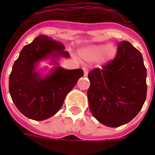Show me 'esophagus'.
<instances>
[{"label": "esophagus", "mask_w": 155, "mask_h": 155, "mask_svg": "<svg viewBox=\"0 0 155 155\" xmlns=\"http://www.w3.org/2000/svg\"><path fill=\"white\" fill-rule=\"evenodd\" d=\"M83 71H84V74L85 75V76H86V75L88 74V69L87 68L84 67L83 68Z\"/></svg>", "instance_id": "obj_1"}]
</instances>
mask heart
<instances>
[{
	"label": "heart",
	"instance_id": "heart-1",
	"mask_svg": "<svg viewBox=\"0 0 155 155\" xmlns=\"http://www.w3.org/2000/svg\"><path fill=\"white\" fill-rule=\"evenodd\" d=\"M117 49L114 45H91L80 51V55L85 61H93L98 60L101 64L113 61L116 56Z\"/></svg>",
	"mask_w": 155,
	"mask_h": 155
}]
</instances>
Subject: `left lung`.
I'll return each mask as SVG.
<instances>
[{
    "mask_svg": "<svg viewBox=\"0 0 155 155\" xmlns=\"http://www.w3.org/2000/svg\"><path fill=\"white\" fill-rule=\"evenodd\" d=\"M146 76L141 53L130 42H120L114 60L88 74L89 106L94 118L113 128L133 120L146 100Z\"/></svg>",
    "mask_w": 155,
    "mask_h": 155,
    "instance_id": "left-lung-1",
    "label": "left lung"
}]
</instances>
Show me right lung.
<instances>
[{
	"label": "right lung",
	"instance_id": "1",
	"mask_svg": "<svg viewBox=\"0 0 155 155\" xmlns=\"http://www.w3.org/2000/svg\"><path fill=\"white\" fill-rule=\"evenodd\" d=\"M69 58L64 45L46 35H39L26 45L15 61L9 77V91L14 104L29 119L44 120L53 116L62 107L66 94L83 76L81 69L65 70L54 67L41 77L35 71L39 61L48 57Z\"/></svg>",
	"mask_w": 155,
	"mask_h": 155
}]
</instances>
